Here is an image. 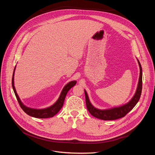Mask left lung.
<instances>
[{"mask_svg": "<svg viewBox=\"0 0 155 155\" xmlns=\"http://www.w3.org/2000/svg\"><path fill=\"white\" fill-rule=\"evenodd\" d=\"M139 68H140V75L139 78V82L137 90L134 96L126 104L121 105L120 107H113L112 108L105 109V110H101L94 107L90 101L89 97L87 96V94L84 90L85 94V99H86V107L88 110V111L90 113L91 115L93 117L103 120H114L124 117L127 113H129L130 110L133 108L135 105L137 104L138 101L140 99L142 89V70L141 64L139 61L137 59Z\"/></svg>", "mask_w": 155, "mask_h": 155, "instance_id": "1", "label": "left lung"}]
</instances>
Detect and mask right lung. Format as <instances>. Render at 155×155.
I'll return each mask as SVG.
<instances>
[{
    "instance_id": "1",
    "label": "right lung",
    "mask_w": 155,
    "mask_h": 155,
    "mask_svg": "<svg viewBox=\"0 0 155 155\" xmlns=\"http://www.w3.org/2000/svg\"><path fill=\"white\" fill-rule=\"evenodd\" d=\"M15 69H16V66L14 69L13 77H12V81L13 91L15 93V94L16 97V99L18 100V102H19L20 107H21L22 109L23 110V111L26 114H27L28 115L34 117V118H48L53 117L55 115H56L59 112V110L61 109V108L63 106L66 94H68V92L71 89V88L74 86H75L76 84V83H77L76 81H72L66 84L62 89L58 101L51 106H50L48 108H43V109L32 108H30V107H26V105H25L23 104V102L21 101L19 97L16 93V91L15 90V87L14 86V75H15Z\"/></svg>"
}]
</instances>
